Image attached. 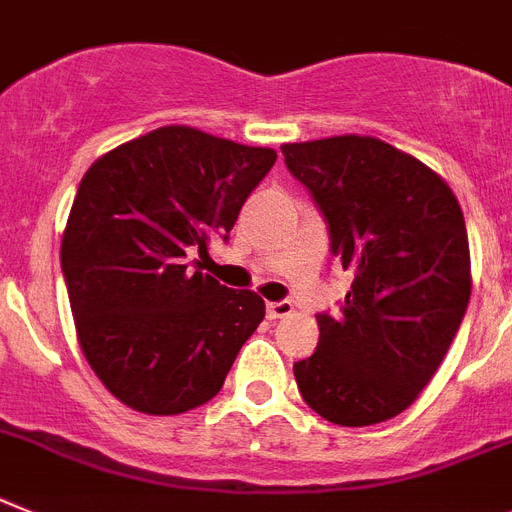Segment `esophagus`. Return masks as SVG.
<instances>
[{"mask_svg":"<svg viewBox=\"0 0 512 512\" xmlns=\"http://www.w3.org/2000/svg\"><path fill=\"white\" fill-rule=\"evenodd\" d=\"M294 312V304L291 302H270L268 307H265V315H268V320H278V317H286Z\"/></svg>","mask_w":512,"mask_h":512,"instance_id":"34e87169","label":"esophagus"}]
</instances>
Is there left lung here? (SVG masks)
Wrapping results in <instances>:
<instances>
[{"label": "left lung", "mask_w": 512, "mask_h": 512, "mask_svg": "<svg viewBox=\"0 0 512 512\" xmlns=\"http://www.w3.org/2000/svg\"><path fill=\"white\" fill-rule=\"evenodd\" d=\"M354 273L341 315H317L315 354L294 364L312 411L341 427L388 422L448 354L471 296L461 205L419 158L369 135L281 145Z\"/></svg>", "instance_id": "1"}]
</instances>
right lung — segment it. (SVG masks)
<instances>
[{
    "label": "right lung",
    "mask_w": 512,
    "mask_h": 512,
    "mask_svg": "<svg viewBox=\"0 0 512 512\" xmlns=\"http://www.w3.org/2000/svg\"><path fill=\"white\" fill-rule=\"evenodd\" d=\"M276 158L273 148L169 124L85 171L62 234V273L80 349L124 406L174 416L223 388L265 302L190 270L187 257L229 236Z\"/></svg>",
    "instance_id": "right-lung-1"
}]
</instances>
